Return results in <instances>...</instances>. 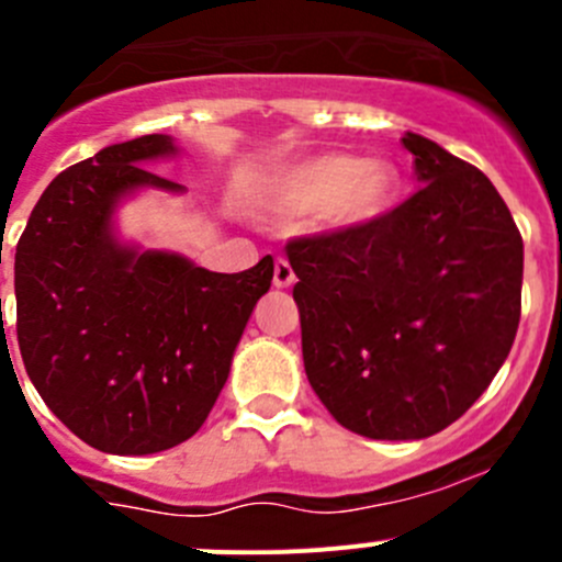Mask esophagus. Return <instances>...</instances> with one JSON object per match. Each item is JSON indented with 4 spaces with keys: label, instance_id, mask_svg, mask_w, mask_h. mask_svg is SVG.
Returning a JSON list of instances; mask_svg holds the SVG:
<instances>
[{
    "label": "esophagus",
    "instance_id": "34e87169",
    "mask_svg": "<svg viewBox=\"0 0 562 562\" xmlns=\"http://www.w3.org/2000/svg\"><path fill=\"white\" fill-rule=\"evenodd\" d=\"M296 282V274H293L291 263L285 258L274 260V288H291Z\"/></svg>",
    "mask_w": 562,
    "mask_h": 562
}]
</instances>
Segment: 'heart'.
<instances>
[{
	"label": "heart",
	"instance_id": "1",
	"mask_svg": "<svg viewBox=\"0 0 562 562\" xmlns=\"http://www.w3.org/2000/svg\"><path fill=\"white\" fill-rule=\"evenodd\" d=\"M401 192L390 161L324 154L274 172L260 203L280 216L318 214L331 231H353L381 220Z\"/></svg>",
	"mask_w": 562,
	"mask_h": 562
}]
</instances>
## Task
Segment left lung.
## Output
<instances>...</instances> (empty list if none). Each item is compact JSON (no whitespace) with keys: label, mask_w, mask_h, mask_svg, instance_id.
I'll return each instance as SVG.
<instances>
[{"label":"left lung","mask_w":562,"mask_h":562,"mask_svg":"<svg viewBox=\"0 0 562 562\" xmlns=\"http://www.w3.org/2000/svg\"><path fill=\"white\" fill-rule=\"evenodd\" d=\"M401 143L412 198L285 247L315 395L342 428L392 442L434 437L492 384L519 329L525 269L494 183L426 136Z\"/></svg>","instance_id":"left-lung-1"}]
</instances>
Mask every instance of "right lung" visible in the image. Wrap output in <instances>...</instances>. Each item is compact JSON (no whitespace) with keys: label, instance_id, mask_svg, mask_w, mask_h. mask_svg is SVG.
<instances>
[{"label":"right lung","instance_id":"right-lung-1","mask_svg":"<svg viewBox=\"0 0 562 562\" xmlns=\"http://www.w3.org/2000/svg\"><path fill=\"white\" fill-rule=\"evenodd\" d=\"M176 150L170 136L145 134L68 167L15 247L26 373L65 426L103 453H161L200 431L274 277L269 255L216 274L183 255L117 241L112 214L125 194L183 192L143 167Z\"/></svg>","mask_w":562,"mask_h":562}]
</instances>
